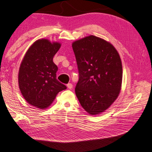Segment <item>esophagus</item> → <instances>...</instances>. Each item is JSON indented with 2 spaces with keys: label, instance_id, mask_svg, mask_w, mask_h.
I'll return each instance as SVG.
<instances>
[{
  "label": "esophagus",
  "instance_id": "1",
  "mask_svg": "<svg viewBox=\"0 0 152 152\" xmlns=\"http://www.w3.org/2000/svg\"><path fill=\"white\" fill-rule=\"evenodd\" d=\"M66 86H67V88H68L69 89H71L72 88H73V84H72V83H69L67 84Z\"/></svg>",
  "mask_w": 152,
  "mask_h": 152
}]
</instances>
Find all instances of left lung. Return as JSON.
I'll use <instances>...</instances> for the list:
<instances>
[{
	"mask_svg": "<svg viewBox=\"0 0 152 152\" xmlns=\"http://www.w3.org/2000/svg\"><path fill=\"white\" fill-rule=\"evenodd\" d=\"M79 71L75 94L91 114L105 111L118 96L123 79L120 56L110 43L94 36L72 44Z\"/></svg>",
	"mask_w": 152,
	"mask_h": 152,
	"instance_id": "8db88e82",
	"label": "left lung"
}]
</instances>
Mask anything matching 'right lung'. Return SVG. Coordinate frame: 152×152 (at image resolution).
Wrapping results in <instances>:
<instances>
[{"instance_id":"right-lung-1","label":"right lung","mask_w":152,"mask_h":152,"mask_svg":"<svg viewBox=\"0 0 152 152\" xmlns=\"http://www.w3.org/2000/svg\"><path fill=\"white\" fill-rule=\"evenodd\" d=\"M60 47L58 42L38 39L27 51L20 66V91L27 102L37 108H47L57 94L66 89L57 80L58 67L53 62Z\"/></svg>"}]
</instances>
